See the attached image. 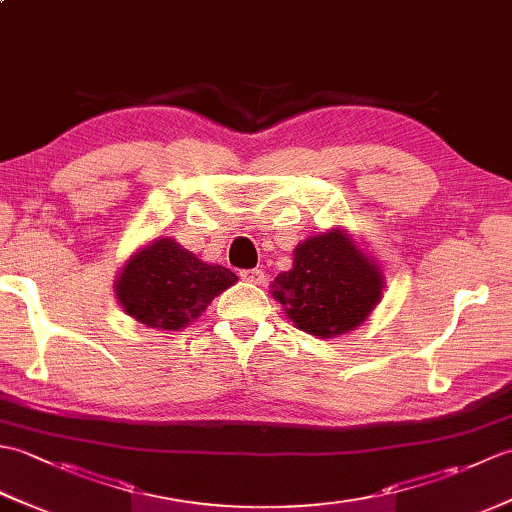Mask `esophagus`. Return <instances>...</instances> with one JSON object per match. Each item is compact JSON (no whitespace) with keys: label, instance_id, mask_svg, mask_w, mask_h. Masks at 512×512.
Here are the masks:
<instances>
[{"label":"esophagus","instance_id":"esophagus-1","mask_svg":"<svg viewBox=\"0 0 512 512\" xmlns=\"http://www.w3.org/2000/svg\"><path fill=\"white\" fill-rule=\"evenodd\" d=\"M239 277H242L244 281H248V284H257V286H262L264 281H266V277H264V270H262V268L242 270V273H239Z\"/></svg>","mask_w":512,"mask_h":512}]
</instances>
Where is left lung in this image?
<instances>
[{"label": "left lung", "mask_w": 512, "mask_h": 512, "mask_svg": "<svg viewBox=\"0 0 512 512\" xmlns=\"http://www.w3.org/2000/svg\"><path fill=\"white\" fill-rule=\"evenodd\" d=\"M270 288L299 330L334 339L372 314L383 297L385 277L345 228H332L303 239L292 268L279 273Z\"/></svg>", "instance_id": "1"}]
</instances>
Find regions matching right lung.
<instances>
[{
    "mask_svg": "<svg viewBox=\"0 0 512 512\" xmlns=\"http://www.w3.org/2000/svg\"><path fill=\"white\" fill-rule=\"evenodd\" d=\"M235 281L228 268L202 262L176 239L158 237L127 259L114 292L132 319L176 332L198 319L213 297Z\"/></svg>",
    "mask_w": 512,
    "mask_h": 512,
    "instance_id": "right-lung-1",
    "label": "right lung"
}]
</instances>
